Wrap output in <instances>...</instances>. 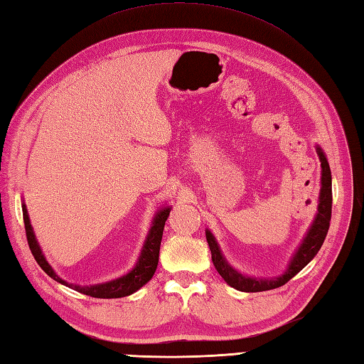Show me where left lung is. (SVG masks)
Wrapping results in <instances>:
<instances>
[{"mask_svg": "<svg viewBox=\"0 0 364 364\" xmlns=\"http://www.w3.org/2000/svg\"><path fill=\"white\" fill-rule=\"evenodd\" d=\"M316 152L321 160V191H319V204H318V213L314 216V221L310 225L309 232L302 241V245L294 252L291 262H289L287 271L279 277L274 279H255L247 277L243 274L233 269L232 266L225 262V258L221 252L220 246H218L212 232L205 230L207 243L212 252V262L215 264L216 271L220 276L228 282V284L238 289V291L245 293H258V291H268V289L279 288L285 285L288 280H291L299 271H302L306 264H309L314 255L318 254L322 243L327 237V232L330 228V218H332V173H330V166L327 157L319 146H316Z\"/></svg>", "mask_w": 364, "mask_h": 364, "instance_id": "left-lung-1", "label": "left lung"}]
</instances>
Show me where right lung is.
Returning a JSON list of instances; mask_svg holds the SVG:
<instances>
[{
	"instance_id": "1",
	"label": "right lung",
	"mask_w": 364,
	"mask_h": 364,
	"mask_svg": "<svg viewBox=\"0 0 364 364\" xmlns=\"http://www.w3.org/2000/svg\"><path fill=\"white\" fill-rule=\"evenodd\" d=\"M21 208H23V221H24V229H26L28 245H29L32 255H34V258H36V262L40 264V268H42L51 279L59 282V284L65 285L71 289H76V291L82 293V294L98 297V299H117V297L129 296V294L135 293L136 289H140L143 285H146L148 282L152 279V276H154V272L157 269L160 243H161V235H164L165 221L168 220L169 212H171V208L165 207V208H160L156 213L154 220H152L148 237H146V240H144V245H143L139 260H136L135 266L131 271L115 280L104 282V284L80 287V285L68 284L67 280L60 279L58 274L54 272L51 264L46 262L42 249H40V246L37 243V238L34 235V230H32V225L29 221L28 208H26V205H24V203H23Z\"/></svg>"
}]
</instances>
